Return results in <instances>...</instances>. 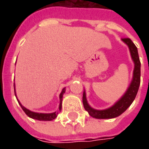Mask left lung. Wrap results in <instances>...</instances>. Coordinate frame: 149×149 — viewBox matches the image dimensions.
Segmentation results:
<instances>
[{"label":"left lung","mask_w":149,"mask_h":149,"mask_svg":"<svg viewBox=\"0 0 149 149\" xmlns=\"http://www.w3.org/2000/svg\"><path fill=\"white\" fill-rule=\"evenodd\" d=\"M122 40L128 46L132 58L134 61L135 67L132 81L125 95L113 106L104 110H97L91 108L88 104L85 93L84 92L82 100H83L84 109L88 112V114L91 116H93L94 118L111 119L118 116L131 105L137 94L139 86L141 84V61H140V58L138 55L137 48L129 38H122Z\"/></svg>","instance_id":"obj_1"}]
</instances>
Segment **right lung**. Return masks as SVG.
I'll return each instance as SVG.
<instances>
[{
    "label": "right lung",
    "mask_w": 149,
    "mask_h": 149,
    "mask_svg": "<svg viewBox=\"0 0 149 149\" xmlns=\"http://www.w3.org/2000/svg\"><path fill=\"white\" fill-rule=\"evenodd\" d=\"M65 88H63L61 93L60 94V100H61V103H60V106H59V110L57 111V112H52V113H38V112H32V111H30V110L25 109L24 106H22V105H21V104L20 103V101H19L18 100L17 101H18V103L20 104L21 109H23V111L25 112V114H26L28 116H29V117H31V118H33V119H35V120H54V119L57 116L58 113L61 112V110L62 97H63V94L65 93ZM14 93H16V92H15V85H14ZM15 96H16V94H15ZM16 97H17V96H16Z\"/></svg>",
    "instance_id": "obj_1"
}]
</instances>
